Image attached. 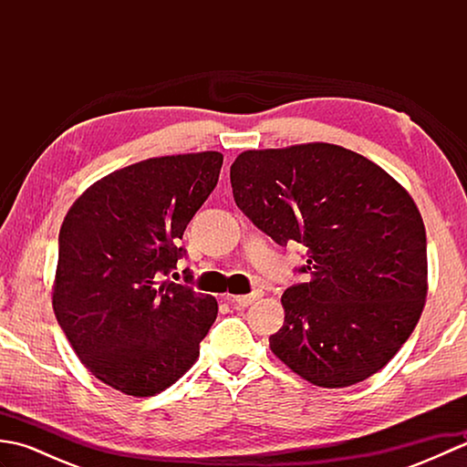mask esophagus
Here are the masks:
<instances>
[{
	"mask_svg": "<svg viewBox=\"0 0 467 467\" xmlns=\"http://www.w3.org/2000/svg\"><path fill=\"white\" fill-rule=\"evenodd\" d=\"M259 296H261L259 291H254L251 295H226V301L231 305H236V306H249L256 299H259Z\"/></svg>",
	"mask_w": 467,
	"mask_h": 467,
	"instance_id": "esophagus-1",
	"label": "esophagus"
}]
</instances>
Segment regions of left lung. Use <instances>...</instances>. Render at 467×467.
Wrapping results in <instances>:
<instances>
[{"instance_id":"obj_1","label":"left lung","mask_w":467,"mask_h":467,"mask_svg":"<svg viewBox=\"0 0 467 467\" xmlns=\"http://www.w3.org/2000/svg\"><path fill=\"white\" fill-rule=\"evenodd\" d=\"M236 206L271 239L306 246L309 283L281 296L271 351L305 381L349 387L393 359L428 296L418 204L381 166L327 142L246 150L231 166Z\"/></svg>"}]
</instances>
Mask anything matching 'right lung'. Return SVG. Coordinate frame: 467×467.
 Wrapping results in <instances>:
<instances>
[{"mask_svg": "<svg viewBox=\"0 0 467 467\" xmlns=\"http://www.w3.org/2000/svg\"><path fill=\"white\" fill-rule=\"evenodd\" d=\"M221 166L213 150L148 158L100 178L69 206L54 313L86 369L116 391L150 398L198 359L216 299L166 276L186 253L178 239Z\"/></svg>", "mask_w": 467, "mask_h": 467, "instance_id": "right-lung-1", "label": "right lung"}]
</instances>
